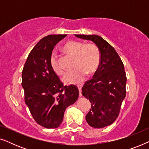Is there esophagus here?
Wrapping results in <instances>:
<instances>
[{
	"instance_id": "esophagus-1",
	"label": "esophagus",
	"mask_w": 149,
	"mask_h": 149,
	"mask_svg": "<svg viewBox=\"0 0 149 149\" xmlns=\"http://www.w3.org/2000/svg\"><path fill=\"white\" fill-rule=\"evenodd\" d=\"M77 87H78L79 90V95L81 96V88H82V87H83V84H79L77 85Z\"/></svg>"
}]
</instances>
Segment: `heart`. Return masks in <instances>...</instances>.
Listing matches in <instances>:
<instances>
[{
	"label": "heart",
	"mask_w": 149,
	"mask_h": 149,
	"mask_svg": "<svg viewBox=\"0 0 149 149\" xmlns=\"http://www.w3.org/2000/svg\"><path fill=\"white\" fill-rule=\"evenodd\" d=\"M62 49L66 54L74 56V69L67 72L63 81L67 84H76L83 81L86 74H91L98 69L101 61L100 52L94 44L69 40L62 46ZM50 66L57 74L62 75L64 70L61 66L58 55L53 52L49 59Z\"/></svg>",
	"instance_id": "heart-1"
}]
</instances>
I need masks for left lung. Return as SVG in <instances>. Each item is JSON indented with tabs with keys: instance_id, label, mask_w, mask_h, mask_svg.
Segmentation results:
<instances>
[{
	"instance_id": "obj_1",
	"label": "left lung",
	"mask_w": 149,
	"mask_h": 149,
	"mask_svg": "<svg viewBox=\"0 0 149 149\" xmlns=\"http://www.w3.org/2000/svg\"><path fill=\"white\" fill-rule=\"evenodd\" d=\"M75 36L91 40L100 52L99 68L93 79L85 82L82 94L91 103L85 117L87 123L95 128L104 127L117 119L125 97L127 77L123 63L113 47L100 36Z\"/></svg>"
}]
</instances>
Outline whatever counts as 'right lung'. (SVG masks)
Returning a JSON list of instances; mask_svg holds the SVG:
<instances>
[{
  "instance_id": "1",
  "label": "right lung",
  "mask_w": 149,
  "mask_h": 149,
  "mask_svg": "<svg viewBox=\"0 0 149 149\" xmlns=\"http://www.w3.org/2000/svg\"><path fill=\"white\" fill-rule=\"evenodd\" d=\"M66 36L51 34L40 39L28 55L22 70L25 102L36 123L48 129L60 125L65 110L79 97L77 87L64 85L50 66L54 47Z\"/></svg>"
}]
</instances>
